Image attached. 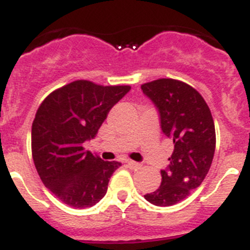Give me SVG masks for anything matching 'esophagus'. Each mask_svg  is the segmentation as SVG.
<instances>
[{"label": "esophagus", "instance_id": "1", "mask_svg": "<svg viewBox=\"0 0 250 250\" xmlns=\"http://www.w3.org/2000/svg\"><path fill=\"white\" fill-rule=\"evenodd\" d=\"M126 165H127V167L131 170H138L141 167L140 163H136V161H132V160H127Z\"/></svg>", "mask_w": 250, "mask_h": 250}]
</instances>
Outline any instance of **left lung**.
Wrapping results in <instances>:
<instances>
[{
    "label": "left lung",
    "mask_w": 250,
    "mask_h": 250,
    "mask_svg": "<svg viewBox=\"0 0 250 250\" xmlns=\"http://www.w3.org/2000/svg\"><path fill=\"white\" fill-rule=\"evenodd\" d=\"M141 90L158 110L161 131L174 143L170 164L160 170L161 185L144 198L158 207H170L199 187L210 169L214 120L202 95L182 81L160 79L141 85Z\"/></svg>",
    "instance_id": "8db88e82"
}]
</instances>
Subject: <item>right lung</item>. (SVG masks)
Listing matches in <instances>:
<instances>
[{"label":"right lung","mask_w":250,"mask_h":250,"mask_svg":"<svg viewBox=\"0 0 250 250\" xmlns=\"http://www.w3.org/2000/svg\"><path fill=\"white\" fill-rule=\"evenodd\" d=\"M130 86H100L77 80L51 92L32 123L31 147L40 178L61 202L89 208L107 191L118 161H104L83 149L96 136Z\"/></svg>","instance_id":"right-lung-1"}]
</instances>
